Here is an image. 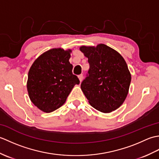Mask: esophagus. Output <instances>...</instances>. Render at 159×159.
Segmentation results:
<instances>
[{"label":"esophagus","instance_id":"1","mask_svg":"<svg viewBox=\"0 0 159 159\" xmlns=\"http://www.w3.org/2000/svg\"><path fill=\"white\" fill-rule=\"evenodd\" d=\"M79 80H80V83H81L82 82V80H83V74H80V75H79Z\"/></svg>","mask_w":159,"mask_h":159}]
</instances>
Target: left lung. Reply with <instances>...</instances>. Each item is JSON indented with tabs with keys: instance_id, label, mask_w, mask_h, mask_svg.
<instances>
[{
	"instance_id": "left-lung-1",
	"label": "left lung",
	"mask_w": 159,
	"mask_h": 159,
	"mask_svg": "<svg viewBox=\"0 0 159 159\" xmlns=\"http://www.w3.org/2000/svg\"><path fill=\"white\" fill-rule=\"evenodd\" d=\"M80 50L88 58V75L80 87L89 103L104 113L118 109L126 100L131 74L124 59L103 43L82 46Z\"/></svg>"
}]
</instances>
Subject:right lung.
Wrapping results in <instances>:
<instances>
[{
	"instance_id": "add662e5",
	"label": "right lung",
	"mask_w": 159,
	"mask_h": 159,
	"mask_svg": "<svg viewBox=\"0 0 159 159\" xmlns=\"http://www.w3.org/2000/svg\"><path fill=\"white\" fill-rule=\"evenodd\" d=\"M72 50L52 48L38 57L30 67L26 87L33 104L45 113L59 109L66 102L78 77L69 61Z\"/></svg>"
}]
</instances>
